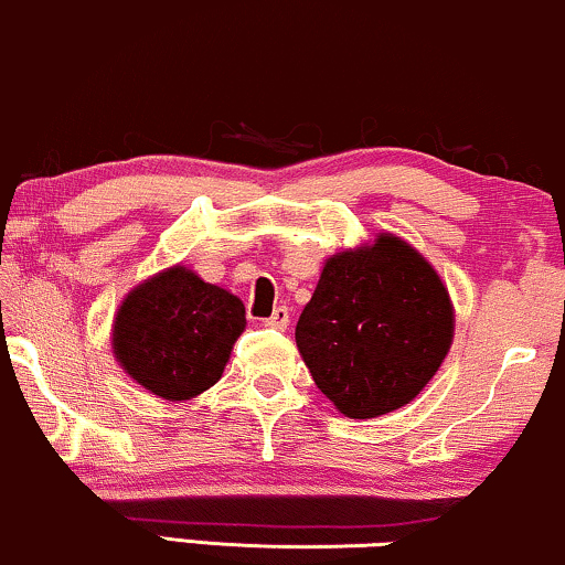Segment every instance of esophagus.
<instances>
[{
  "mask_svg": "<svg viewBox=\"0 0 565 565\" xmlns=\"http://www.w3.org/2000/svg\"><path fill=\"white\" fill-rule=\"evenodd\" d=\"M265 326H270V329H287L289 326V310L284 308V305H278V308L270 312L268 318H265Z\"/></svg>",
  "mask_w": 565,
  "mask_h": 565,
  "instance_id": "obj_1",
  "label": "esophagus"
}]
</instances>
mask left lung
Wrapping results in <instances>:
<instances>
[{
	"instance_id": "left-lung-1",
	"label": "left lung",
	"mask_w": 565,
	"mask_h": 565,
	"mask_svg": "<svg viewBox=\"0 0 565 565\" xmlns=\"http://www.w3.org/2000/svg\"><path fill=\"white\" fill-rule=\"evenodd\" d=\"M452 337L445 281L390 231L323 263L295 331L312 382L348 418H379L413 403Z\"/></svg>"
}]
</instances>
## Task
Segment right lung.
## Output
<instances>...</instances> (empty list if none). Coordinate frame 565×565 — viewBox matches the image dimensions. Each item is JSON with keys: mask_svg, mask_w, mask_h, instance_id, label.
Returning a JSON list of instances; mask_svg holds the SVG:
<instances>
[{"mask_svg": "<svg viewBox=\"0 0 565 565\" xmlns=\"http://www.w3.org/2000/svg\"><path fill=\"white\" fill-rule=\"evenodd\" d=\"M244 326L239 297L179 263L128 291L115 312L110 344L136 384L183 403L217 384Z\"/></svg>", "mask_w": 565, "mask_h": 565, "instance_id": "obj_1", "label": "right lung"}]
</instances>
